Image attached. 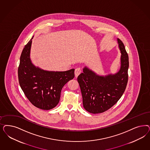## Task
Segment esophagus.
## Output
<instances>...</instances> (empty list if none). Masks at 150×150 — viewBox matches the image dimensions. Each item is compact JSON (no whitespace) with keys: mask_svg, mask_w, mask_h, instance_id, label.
Segmentation results:
<instances>
[{"mask_svg":"<svg viewBox=\"0 0 150 150\" xmlns=\"http://www.w3.org/2000/svg\"><path fill=\"white\" fill-rule=\"evenodd\" d=\"M81 69L80 68H77L75 69V71H74V74H75V77L77 78L78 76L81 74Z\"/></svg>","mask_w":150,"mask_h":150,"instance_id":"1","label":"esophagus"}]
</instances>
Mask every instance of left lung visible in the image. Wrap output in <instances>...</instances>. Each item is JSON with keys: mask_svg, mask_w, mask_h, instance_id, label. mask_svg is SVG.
I'll return each mask as SVG.
<instances>
[{"mask_svg": "<svg viewBox=\"0 0 150 150\" xmlns=\"http://www.w3.org/2000/svg\"><path fill=\"white\" fill-rule=\"evenodd\" d=\"M120 51V67L117 72L105 76L97 74L85 66L77 78L82 95L84 108L92 114L108 110L120 99L128 81L129 57L124 45L117 39Z\"/></svg>", "mask_w": 150, "mask_h": 150, "instance_id": "1", "label": "left lung"}]
</instances>
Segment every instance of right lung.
Wrapping results in <instances>:
<instances>
[{
    "mask_svg": "<svg viewBox=\"0 0 150 150\" xmlns=\"http://www.w3.org/2000/svg\"><path fill=\"white\" fill-rule=\"evenodd\" d=\"M33 38L25 46L20 56L19 82L25 96L32 104L47 110L58 104L63 86L74 77V69L55 72L35 66L30 58Z\"/></svg>",
    "mask_w": 150,
    "mask_h": 150,
    "instance_id": "add662e5",
    "label": "right lung"
}]
</instances>
